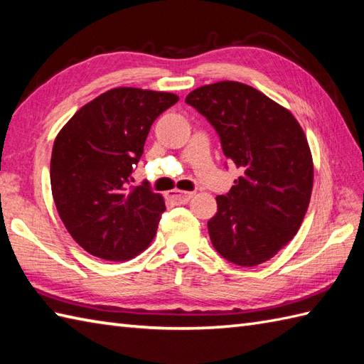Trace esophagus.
<instances>
[{
	"label": "esophagus",
	"mask_w": 364,
	"mask_h": 364,
	"mask_svg": "<svg viewBox=\"0 0 364 364\" xmlns=\"http://www.w3.org/2000/svg\"><path fill=\"white\" fill-rule=\"evenodd\" d=\"M194 196V192H186V191H170L167 194V198L170 202H173L176 205L181 203H188L189 200Z\"/></svg>",
	"instance_id": "34e87169"
}]
</instances>
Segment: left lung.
I'll return each instance as SVG.
<instances>
[{
	"label": "left lung",
	"instance_id": "1",
	"mask_svg": "<svg viewBox=\"0 0 364 364\" xmlns=\"http://www.w3.org/2000/svg\"><path fill=\"white\" fill-rule=\"evenodd\" d=\"M186 103L218 131L223 154L244 170L218 214L211 242L242 267L269 261L297 235L313 191V156L296 117L262 92L237 81L192 90Z\"/></svg>",
	"mask_w": 364,
	"mask_h": 364
}]
</instances>
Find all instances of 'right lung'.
Instances as JSON below:
<instances>
[{
  "label": "right lung",
  "instance_id": "add662e5",
  "mask_svg": "<svg viewBox=\"0 0 364 364\" xmlns=\"http://www.w3.org/2000/svg\"><path fill=\"white\" fill-rule=\"evenodd\" d=\"M178 102L170 92L115 87L76 111L53 145L50 180L68 233L84 250L127 261L156 235L164 198L134 181L149 131Z\"/></svg>",
  "mask_w": 364,
  "mask_h": 364
}]
</instances>
